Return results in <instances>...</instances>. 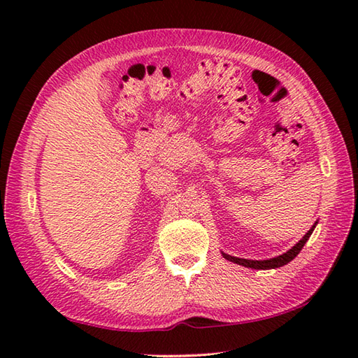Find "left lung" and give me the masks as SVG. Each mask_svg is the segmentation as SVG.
<instances>
[{
  "mask_svg": "<svg viewBox=\"0 0 358 358\" xmlns=\"http://www.w3.org/2000/svg\"><path fill=\"white\" fill-rule=\"evenodd\" d=\"M315 224H317V222H315ZM315 224L310 227V229L306 232L305 237H303L299 243H296V245L292 249H289L286 254L278 255L275 258H269V260H246V258H238V257H232V255H227V254H223V257L226 258V260L241 264V266H245V268H250V269H275V268H280V266H285L289 262H292L294 258L300 254V250L303 249V246H305L306 241L309 240L310 234L314 232Z\"/></svg>",
  "mask_w": 358,
  "mask_h": 358,
  "instance_id": "1",
  "label": "left lung"
}]
</instances>
